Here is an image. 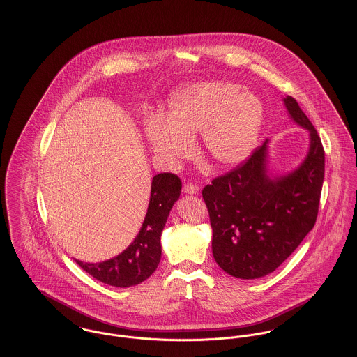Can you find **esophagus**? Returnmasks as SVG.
Instances as JSON below:
<instances>
[{
	"label": "esophagus",
	"mask_w": 357,
	"mask_h": 357,
	"mask_svg": "<svg viewBox=\"0 0 357 357\" xmlns=\"http://www.w3.org/2000/svg\"><path fill=\"white\" fill-rule=\"evenodd\" d=\"M183 191H185L186 194H198L199 187L197 186V185H192V183H186V185L183 186Z\"/></svg>",
	"instance_id": "34e87169"
}]
</instances>
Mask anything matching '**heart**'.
Wrapping results in <instances>:
<instances>
[{
  "instance_id": "1",
  "label": "heart",
  "mask_w": 357,
  "mask_h": 357,
  "mask_svg": "<svg viewBox=\"0 0 357 357\" xmlns=\"http://www.w3.org/2000/svg\"><path fill=\"white\" fill-rule=\"evenodd\" d=\"M264 124V105L255 93L226 82L179 88L169 100L167 120L146 127L155 153L175 165L194 153L201 131L202 150L214 167L234 169L255 151Z\"/></svg>"
}]
</instances>
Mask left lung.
Instances as JSON below:
<instances>
[{
  "mask_svg": "<svg viewBox=\"0 0 357 357\" xmlns=\"http://www.w3.org/2000/svg\"><path fill=\"white\" fill-rule=\"evenodd\" d=\"M289 118L309 132L307 153L291 171L272 175L266 140L236 170L202 191L220 268L242 280L274 272L313 229L325 171L320 136L298 102L282 99Z\"/></svg>",
  "mask_w": 357,
  "mask_h": 357,
  "instance_id": "8db88e82",
  "label": "left lung"
}]
</instances>
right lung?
<instances>
[{"mask_svg":"<svg viewBox=\"0 0 357 357\" xmlns=\"http://www.w3.org/2000/svg\"><path fill=\"white\" fill-rule=\"evenodd\" d=\"M181 188L182 182L176 175H155L144 221L131 245L119 255L99 264L76 259L79 266L102 284L116 288L135 287L147 280L160 262L162 231L172 206L179 199Z\"/></svg>","mask_w":357,"mask_h":357,"instance_id":"right-lung-1","label":"right lung"}]
</instances>
